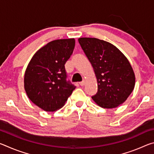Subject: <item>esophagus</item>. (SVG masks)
I'll use <instances>...</instances> for the list:
<instances>
[{
    "label": "esophagus",
    "instance_id": "1",
    "mask_svg": "<svg viewBox=\"0 0 154 154\" xmlns=\"http://www.w3.org/2000/svg\"><path fill=\"white\" fill-rule=\"evenodd\" d=\"M79 85H82V86H83V85H85V81L83 80V81H82V82H80L79 83Z\"/></svg>",
    "mask_w": 154,
    "mask_h": 154
}]
</instances>
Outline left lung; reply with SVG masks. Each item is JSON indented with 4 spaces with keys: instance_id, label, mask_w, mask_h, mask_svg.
I'll return each mask as SVG.
<instances>
[{
    "instance_id": "8db88e82",
    "label": "left lung",
    "mask_w": 154,
    "mask_h": 154,
    "mask_svg": "<svg viewBox=\"0 0 154 154\" xmlns=\"http://www.w3.org/2000/svg\"><path fill=\"white\" fill-rule=\"evenodd\" d=\"M79 43L94 71L98 92L92 98L100 107L116 108L134 90L135 75L128 60L111 43L96 38H79Z\"/></svg>"
}]
</instances>
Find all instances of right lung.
<instances>
[{"label":"right lung","mask_w":154,"mask_h":154,"mask_svg":"<svg viewBox=\"0 0 154 154\" xmlns=\"http://www.w3.org/2000/svg\"><path fill=\"white\" fill-rule=\"evenodd\" d=\"M75 45L74 38L52 41L38 49L28 64L25 91L30 100L44 111L53 112L62 107L75 89L66 80L64 66Z\"/></svg>","instance_id":"1"}]
</instances>
